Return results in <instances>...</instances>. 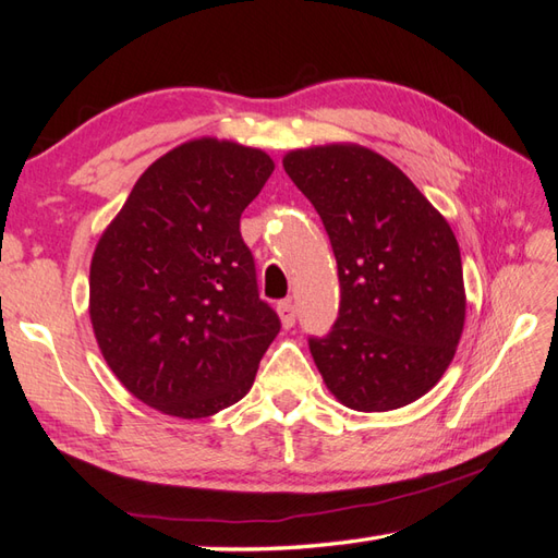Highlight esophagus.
Listing matches in <instances>:
<instances>
[{
    "label": "esophagus",
    "instance_id": "obj_1",
    "mask_svg": "<svg viewBox=\"0 0 558 558\" xmlns=\"http://www.w3.org/2000/svg\"><path fill=\"white\" fill-rule=\"evenodd\" d=\"M278 316H280L282 328H292V326H294V306H292V300L278 302Z\"/></svg>",
    "mask_w": 558,
    "mask_h": 558
}]
</instances>
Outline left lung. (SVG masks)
<instances>
[{
  "label": "left lung",
  "mask_w": 558,
  "mask_h": 558,
  "mask_svg": "<svg viewBox=\"0 0 558 558\" xmlns=\"http://www.w3.org/2000/svg\"><path fill=\"white\" fill-rule=\"evenodd\" d=\"M338 260L340 316L312 357L338 402L405 408L441 381L465 326L460 246L410 177L360 144L286 153Z\"/></svg>",
  "instance_id": "8db88e82"
}]
</instances>
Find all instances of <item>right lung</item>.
<instances>
[{"label":"right lung","instance_id":"obj_1","mask_svg":"<svg viewBox=\"0 0 558 558\" xmlns=\"http://www.w3.org/2000/svg\"><path fill=\"white\" fill-rule=\"evenodd\" d=\"M276 162L201 136L138 177L90 258L88 314L120 384L162 414L210 417L242 400L280 322L258 300L242 210Z\"/></svg>","mask_w":558,"mask_h":558}]
</instances>
